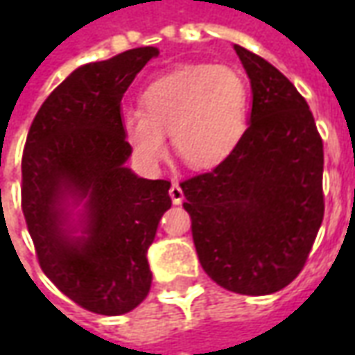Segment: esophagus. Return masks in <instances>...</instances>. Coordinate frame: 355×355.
I'll use <instances>...</instances> for the list:
<instances>
[{"label": "esophagus", "mask_w": 355, "mask_h": 355, "mask_svg": "<svg viewBox=\"0 0 355 355\" xmlns=\"http://www.w3.org/2000/svg\"><path fill=\"white\" fill-rule=\"evenodd\" d=\"M169 196H171V200H173V203H182V200H184V192H182V188L178 184H173L171 186V190H169Z\"/></svg>", "instance_id": "esophagus-1"}]
</instances>
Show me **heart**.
I'll return each mask as SVG.
<instances>
[{
	"instance_id": "1",
	"label": "heart",
	"mask_w": 355,
	"mask_h": 355,
	"mask_svg": "<svg viewBox=\"0 0 355 355\" xmlns=\"http://www.w3.org/2000/svg\"><path fill=\"white\" fill-rule=\"evenodd\" d=\"M249 89L226 66H182L150 81L140 110L125 112L121 129L137 162L155 167L173 148L188 167L211 169L238 148L247 129Z\"/></svg>"
}]
</instances>
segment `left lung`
Masks as SVG:
<instances>
[{
	"label": "left lung",
	"mask_w": 355,
	"mask_h": 355,
	"mask_svg": "<svg viewBox=\"0 0 355 355\" xmlns=\"http://www.w3.org/2000/svg\"><path fill=\"white\" fill-rule=\"evenodd\" d=\"M253 108L238 148L180 182L201 268L224 289L272 295L304 266L323 220V142L308 104L277 68L234 45Z\"/></svg>",
	"instance_id": "1"
}]
</instances>
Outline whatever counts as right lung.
Returning a JSON list of instances; mask_svg holds the SVG:
<instances>
[{
  "instance_id": "add662e5",
  "label": "right lung",
  "mask_w": 355,
  "mask_h": 355,
  "mask_svg": "<svg viewBox=\"0 0 355 355\" xmlns=\"http://www.w3.org/2000/svg\"><path fill=\"white\" fill-rule=\"evenodd\" d=\"M155 47L73 70L43 102L22 154V213L40 266L76 304L121 315L152 285L148 247L171 207L169 180L137 177L121 98Z\"/></svg>"
}]
</instances>
